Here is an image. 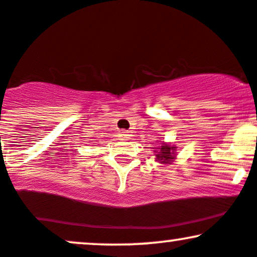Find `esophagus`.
Listing matches in <instances>:
<instances>
[{
    "label": "esophagus",
    "instance_id": "obj_1",
    "mask_svg": "<svg viewBox=\"0 0 257 257\" xmlns=\"http://www.w3.org/2000/svg\"><path fill=\"white\" fill-rule=\"evenodd\" d=\"M131 137L132 135L129 134V132H126V131L119 132V134H118V138L120 139V140H128V139H131Z\"/></svg>",
    "mask_w": 257,
    "mask_h": 257
}]
</instances>
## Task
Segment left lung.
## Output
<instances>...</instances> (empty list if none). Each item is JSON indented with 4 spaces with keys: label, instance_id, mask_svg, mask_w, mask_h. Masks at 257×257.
<instances>
[{
    "label": "left lung",
    "instance_id": "left-lung-1",
    "mask_svg": "<svg viewBox=\"0 0 257 257\" xmlns=\"http://www.w3.org/2000/svg\"><path fill=\"white\" fill-rule=\"evenodd\" d=\"M175 151L176 147L170 146L168 144H163L156 152L157 160L163 164H170L172 159H175Z\"/></svg>",
    "mask_w": 257,
    "mask_h": 257
}]
</instances>
